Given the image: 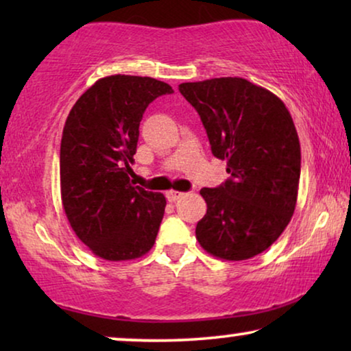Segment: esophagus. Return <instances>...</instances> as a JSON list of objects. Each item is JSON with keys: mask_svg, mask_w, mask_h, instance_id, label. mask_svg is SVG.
Returning a JSON list of instances; mask_svg holds the SVG:
<instances>
[{"mask_svg": "<svg viewBox=\"0 0 351 351\" xmlns=\"http://www.w3.org/2000/svg\"><path fill=\"white\" fill-rule=\"evenodd\" d=\"M182 196H184L182 191H176V190H167L166 191V198L169 201H177L179 198H182Z\"/></svg>", "mask_w": 351, "mask_h": 351, "instance_id": "obj_1", "label": "esophagus"}]
</instances>
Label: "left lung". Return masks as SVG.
Segmentation results:
<instances>
[{
    "label": "left lung",
    "instance_id": "obj_1",
    "mask_svg": "<svg viewBox=\"0 0 351 351\" xmlns=\"http://www.w3.org/2000/svg\"><path fill=\"white\" fill-rule=\"evenodd\" d=\"M230 179L201 189L208 210L196 239L210 256L246 261L271 246L291 222L300 179V143L280 97L244 78L182 83Z\"/></svg>",
    "mask_w": 351,
    "mask_h": 351
}]
</instances>
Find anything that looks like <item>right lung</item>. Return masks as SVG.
I'll return each instance as SVG.
<instances>
[{
    "instance_id": "1",
    "label": "right lung",
    "mask_w": 351,
    "mask_h": 351,
    "mask_svg": "<svg viewBox=\"0 0 351 351\" xmlns=\"http://www.w3.org/2000/svg\"><path fill=\"white\" fill-rule=\"evenodd\" d=\"M172 93L169 84L148 76H105L66 117L60 142L62 204L76 237L105 261L142 257L155 244L166 198L134 186L129 165L147 107Z\"/></svg>"
}]
</instances>
